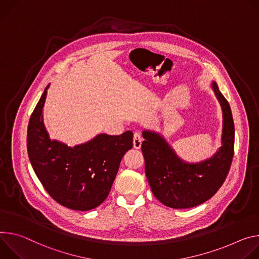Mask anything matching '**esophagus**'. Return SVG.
I'll use <instances>...</instances> for the list:
<instances>
[{"instance_id": "1", "label": "esophagus", "mask_w": 259, "mask_h": 259, "mask_svg": "<svg viewBox=\"0 0 259 259\" xmlns=\"http://www.w3.org/2000/svg\"><path fill=\"white\" fill-rule=\"evenodd\" d=\"M142 142H143V139L141 137V135L139 133H135L134 134V148L135 149H140L141 148V145H142Z\"/></svg>"}]
</instances>
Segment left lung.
I'll use <instances>...</instances> for the list:
<instances>
[{"label": "left lung", "mask_w": 259, "mask_h": 259, "mask_svg": "<svg viewBox=\"0 0 259 259\" xmlns=\"http://www.w3.org/2000/svg\"><path fill=\"white\" fill-rule=\"evenodd\" d=\"M211 88L222 110V135L221 146L210 158L187 162L159 133L142 132L146 177L154 196L166 207L187 209L207 202L221 187L231 167L235 144L232 110L215 81Z\"/></svg>", "instance_id": "left-lung-1"}]
</instances>
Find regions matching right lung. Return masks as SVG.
I'll return each instance as SVG.
<instances>
[{"instance_id":"obj_1","label":"right lung","mask_w":259,"mask_h":259,"mask_svg":"<svg viewBox=\"0 0 259 259\" xmlns=\"http://www.w3.org/2000/svg\"><path fill=\"white\" fill-rule=\"evenodd\" d=\"M49 84L39 100L27 126L26 146L35 173L49 195L62 206L89 211L108 196L123 155L133 148V133L100 134L83 144L70 147L51 140L43 121Z\"/></svg>"}]
</instances>
